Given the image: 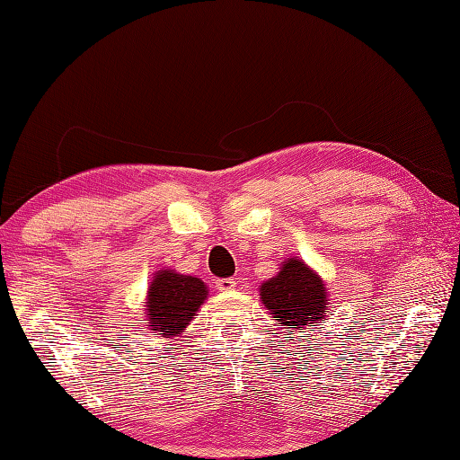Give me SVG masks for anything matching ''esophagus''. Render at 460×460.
I'll return each instance as SVG.
<instances>
[{"instance_id": "esophagus-1", "label": "esophagus", "mask_w": 460, "mask_h": 460, "mask_svg": "<svg viewBox=\"0 0 460 460\" xmlns=\"http://www.w3.org/2000/svg\"><path fill=\"white\" fill-rule=\"evenodd\" d=\"M215 285H217V288H219V290L227 292V290H233V288L237 287V280L233 279V277H229V279H219L217 282H215Z\"/></svg>"}]
</instances>
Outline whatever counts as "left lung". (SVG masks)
I'll list each match as a JSON object with an SVG mask.
<instances>
[{
	"label": "left lung",
	"instance_id": "left-lung-1",
	"mask_svg": "<svg viewBox=\"0 0 460 460\" xmlns=\"http://www.w3.org/2000/svg\"><path fill=\"white\" fill-rule=\"evenodd\" d=\"M259 292L269 314L295 332L318 326L328 312L326 285L296 257L282 262L279 275L262 282Z\"/></svg>",
	"mask_w": 460,
	"mask_h": 460
}]
</instances>
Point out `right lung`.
Instances as JSON below:
<instances>
[{
	"label": "right lung",
	"instance_id": "add662e5",
	"mask_svg": "<svg viewBox=\"0 0 460 460\" xmlns=\"http://www.w3.org/2000/svg\"><path fill=\"white\" fill-rule=\"evenodd\" d=\"M205 298L208 287L198 277L180 275L170 269L158 270L148 287V300L144 305L150 330L164 338L181 334Z\"/></svg>",
	"mask_w": 460,
	"mask_h": 460
}]
</instances>
